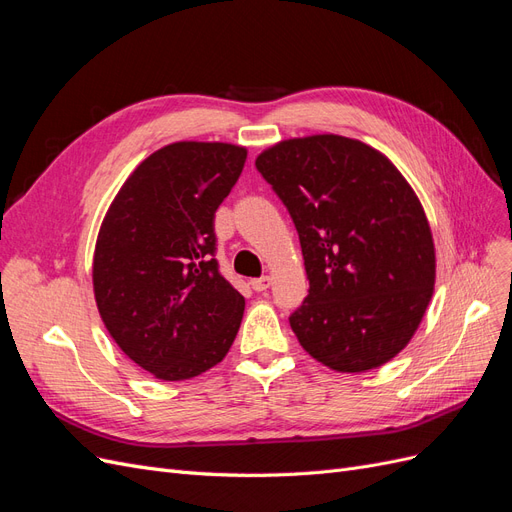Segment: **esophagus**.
I'll return each instance as SVG.
<instances>
[{
  "mask_svg": "<svg viewBox=\"0 0 512 512\" xmlns=\"http://www.w3.org/2000/svg\"><path fill=\"white\" fill-rule=\"evenodd\" d=\"M250 286H252L256 292L267 290V288L271 286V277H267V275H262V277H254V280H250Z\"/></svg>",
  "mask_w": 512,
  "mask_h": 512,
  "instance_id": "34e87169",
  "label": "esophagus"
}]
</instances>
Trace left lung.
<instances>
[{
  "label": "left lung",
  "instance_id": "left-lung-1",
  "mask_svg": "<svg viewBox=\"0 0 512 512\" xmlns=\"http://www.w3.org/2000/svg\"><path fill=\"white\" fill-rule=\"evenodd\" d=\"M256 168L299 232L309 292L290 314L299 344L335 371H365L404 350L436 280L416 194L380 151L354 138H290Z\"/></svg>",
  "mask_w": 512,
  "mask_h": 512
}]
</instances>
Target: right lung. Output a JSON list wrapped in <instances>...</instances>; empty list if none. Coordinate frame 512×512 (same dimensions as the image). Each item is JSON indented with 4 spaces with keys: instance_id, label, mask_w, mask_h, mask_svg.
<instances>
[{
    "instance_id": "1",
    "label": "right lung",
    "mask_w": 512,
    "mask_h": 512,
    "mask_svg": "<svg viewBox=\"0 0 512 512\" xmlns=\"http://www.w3.org/2000/svg\"><path fill=\"white\" fill-rule=\"evenodd\" d=\"M247 151L173 143L123 183L94 254L100 316L117 346L160 380L218 365L235 342L245 299L220 273L215 211Z\"/></svg>"
}]
</instances>
